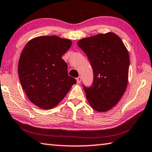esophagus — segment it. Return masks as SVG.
<instances>
[{
  "label": "esophagus",
  "mask_w": 152,
  "mask_h": 152,
  "mask_svg": "<svg viewBox=\"0 0 152 152\" xmlns=\"http://www.w3.org/2000/svg\"><path fill=\"white\" fill-rule=\"evenodd\" d=\"M81 80H82V77L81 76H78V78H76V81H77V83H80Z\"/></svg>",
  "instance_id": "1"
}]
</instances>
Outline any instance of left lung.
Wrapping results in <instances>:
<instances>
[{
	"label": "left lung",
	"mask_w": 152,
	"mask_h": 152,
	"mask_svg": "<svg viewBox=\"0 0 152 152\" xmlns=\"http://www.w3.org/2000/svg\"><path fill=\"white\" fill-rule=\"evenodd\" d=\"M93 70V83L84 86L86 99L99 112L110 110L118 103L126 89L130 58L118 36L113 32L99 34L78 40Z\"/></svg>",
	"instance_id": "1"
}]
</instances>
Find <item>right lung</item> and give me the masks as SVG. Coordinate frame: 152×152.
Returning <instances> with one entry per match:
<instances>
[{"mask_svg": "<svg viewBox=\"0 0 152 152\" xmlns=\"http://www.w3.org/2000/svg\"><path fill=\"white\" fill-rule=\"evenodd\" d=\"M72 44L57 36H41L30 40L21 52L18 64L21 86L29 100L41 109L56 106L76 83L61 58Z\"/></svg>", "mask_w": 152, "mask_h": 152, "instance_id": "1", "label": "right lung"}]
</instances>
